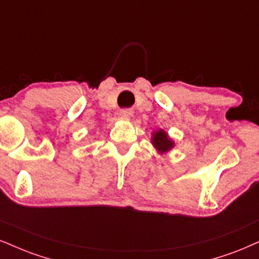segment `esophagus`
<instances>
[{
	"mask_svg": "<svg viewBox=\"0 0 259 259\" xmlns=\"http://www.w3.org/2000/svg\"><path fill=\"white\" fill-rule=\"evenodd\" d=\"M120 116L122 117V119H130L131 116H132V110L130 109H123L120 111Z\"/></svg>",
	"mask_w": 259,
	"mask_h": 259,
	"instance_id": "1",
	"label": "esophagus"
}]
</instances>
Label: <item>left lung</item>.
<instances>
[{"mask_svg": "<svg viewBox=\"0 0 259 259\" xmlns=\"http://www.w3.org/2000/svg\"><path fill=\"white\" fill-rule=\"evenodd\" d=\"M151 143L159 154H164V152H168L169 150L174 148V142L169 138L163 130L156 131L154 135H152Z\"/></svg>", "mask_w": 259, "mask_h": 259, "instance_id": "left-lung-1", "label": "left lung"}]
</instances>
